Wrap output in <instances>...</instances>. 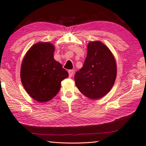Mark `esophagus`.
Segmentation results:
<instances>
[{
    "mask_svg": "<svg viewBox=\"0 0 146 146\" xmlns=\"http://www.w3.org/2000/svg\"><path fill=\"white\" fill-rule=\"evenodd\" d=\"M68 72H69L70 77H72L73 74H74V70H69V71H68Z\"/></svg>",
    "mask_w": 146,
    "mask_h": 146,
    "instance_id": "34e87169",
    "label": "esophagus"
}]
</instances>
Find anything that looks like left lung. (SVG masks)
Wrapping results in <instances>:
<instances>
[{
  "label": "left lung",
  "mask_w": 146,
  "mask_h": 146,
  "mask_svg": "<svg viewBox=\"0 0 146 146\" xmlns=\"http://www.w3.org/2000/svg\"><path fill=\"white\" fill-rule=\"evenodd\" d=\"M117 72L115 56L108 47L100 41H90L84 65L76 73L74 79L82 94L96 100L111 90Z\"/></svg>",
  "instance_id": "1"
}]
</instances>
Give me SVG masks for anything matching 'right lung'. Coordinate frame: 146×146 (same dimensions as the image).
<instances>
[{
    "mask_svg": "<svg viewBox=\"0 0 146 146\" xmlns=\"http://www.w3.org/2000/svg\"><path fill=\"white\" fill-rule=\"evenodd\" d=\"M55 46L38 42L26 52L21 67V80L33 99L47 102L60 91L61 81L69 76L67 71L53 58Z\"/></svg>",
    "mask_w": 146,
    "mask_h": 146,
    "instance_id": "1",
    "label": "right lung"
}]
</instances>
